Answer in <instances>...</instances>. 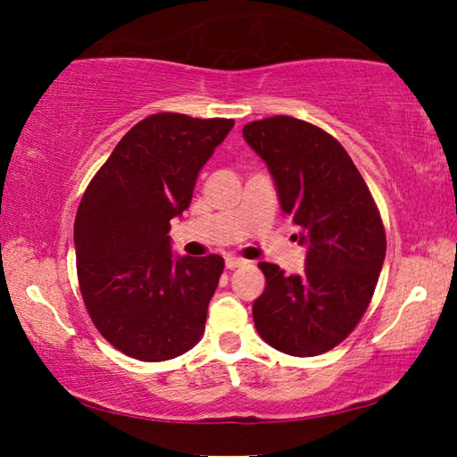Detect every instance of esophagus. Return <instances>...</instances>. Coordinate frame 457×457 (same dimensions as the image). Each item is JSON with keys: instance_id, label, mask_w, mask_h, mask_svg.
I'll return each instance as SVG.
<instances>
[{"instance_id": "esophagus-1", "label": "esophagus", "mask_w": 457, "mask_h": 457, "mask_svg": "<svg viewBox=\"0 0 457 457\" xmlns=\"http://www.w3.org/2000/svg\"><path fill=\"white\" fill-rule=\"evenodd\" d=\"M244 264H245L244 258H236V256H228L226 258V268L228 270H234V268H239V266H244Z\"/></svg>"}]
</instances>
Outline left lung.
I'll return each mask as SVG.
<instances>
[{
  "label": "left lung",
  "instance_id": "1",
  "mask_svg": "<svg viewBox=\"0 0 457 457\" xmlns=\"http://www.w3.org/2000/svg\"><path fill=\"white\" fill-rule=\"evenodd\" d=\"M244 138L268 165L306 247L300 274L262 262L266 288L252 306L253 324L286 354H322L351 335L373 296L386 250L381 215L349 153L322 129L270 117L245 125Z\"/></svg>",
  "mask_w": 457,
  "mask_h": 457
}]
</instances>
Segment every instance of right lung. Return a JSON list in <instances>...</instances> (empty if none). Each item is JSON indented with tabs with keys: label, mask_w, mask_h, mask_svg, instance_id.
Instances as JSON below:
<instances>
[{
	"label": "right lung",
	"mask_w": 457,
	"mask_h": 457,
	"mask_svg": "<svg viewBox=\"0 0 457 457\" xmlns=\"http://www.w3.org/2000/svg\"><path fill=\"white\" fill-rule=\"evenodd\" d=\"M231 127V119L146 117L84 191L74 221L80 292L100 335L129 357L175 359L204 335L223 258L175 256L169 221L189 207Z\"/></svg>",
	"instance_id": "obj_1"
}]
</instances>
